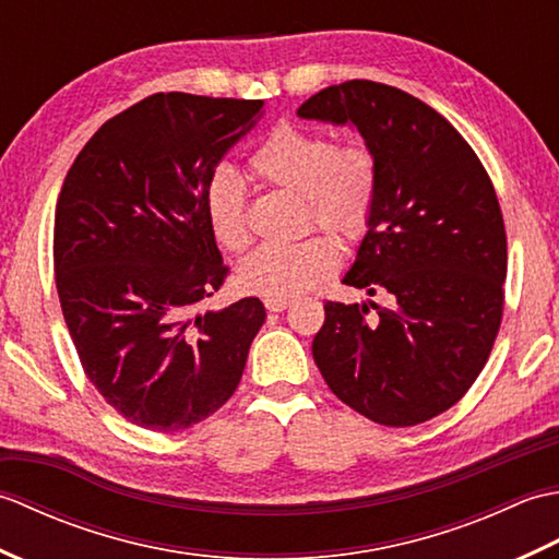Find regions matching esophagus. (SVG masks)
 Returning <instances> with one entry per match:
<instances>
[{"label": "esophagus", "instance_id": "esophagus-1", "mask_svg": "<svg viewBox=\"0 0 559 559\" xmlns=\"http://www.w3.org/2000/svg\"><path fill=\"white\" fill-rule=\"evenodd\" d=\"M288 305H290V300H271V298L264 300V307L269 312H283Z\"/></svg>", "mask_w": 559, "mask_h": 559}]
</instances>
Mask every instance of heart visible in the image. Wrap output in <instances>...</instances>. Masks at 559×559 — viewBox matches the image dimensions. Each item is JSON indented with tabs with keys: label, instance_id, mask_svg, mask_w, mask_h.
<instances>
[{
	"label": "heart",
	"instance_id": "obj_1",
	"mask_svg": "<svg viewBox=\"0 0 559 559\" xmlns=\"http://www.w3.org/2000/svg\"><path fill=\"white\" fill-rule=\"evenodd\" d=\"M249 170L264 185L286 189L305 201V223L336 233L348 242L370 228L379 170L374 153L360 141L334 144L329 134L300 124H278L249 156ZM204 211L216 240L240 252L252 240L245 187L228 168H218L204 189ZM334 237L314 235L295 245H264L237 269L240 288L271 300H288L314 288L338 269Z\"/></svg>",
	"mask_w": 559,
	"mask_h": 559
}]
</instances>
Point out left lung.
I'll return each instance as SVG.
<instances>
[{"instance_id": "1", "label": "left lung", "mask_w": 559, "mask_h": 559, "mask_svg": "<svg viewBox=\"0 0 559 559\" xmlns=\"http://www.w3.org/2000/svg\"><path fill=\"white\" fill-rule=\"evenodd\" d=\"M298 115L353 124L374 153L377 204L343 283L391 295L389 307L326 300L314 362L365 418L430 420L476 382L502 324L507 233L495 187L442 115L386 83L329 86Z\"/></svg>"}]
</instances>
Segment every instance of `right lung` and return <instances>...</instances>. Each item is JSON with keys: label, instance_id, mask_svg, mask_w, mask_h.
<instances>
[{"label": "right lung", "instance_id": "obj_1", "mask_svg": "<svg viewBox=\"0 0 559 559\" xmlns=\"http://www.w3.org/2000/svg\"><path fill=\"white\" fill-rule=\"evenodd\" d=\"M264 100L156 93L105 122L55 213V281L83 372L144 430H187L228 401L266 319L259 298L199 312L228 266L204 189Z\"/></svg>", "mask_w": 559, "mask_h": 559}]
</instances>
